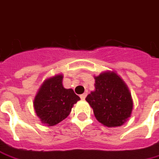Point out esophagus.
I'll return each mask as SVG.
<instances>
[{"mask_svg":"<svg viewBox=\"0 0 159 159\" xmlns=\"http://www.w3.org/2000/svg\"><path fill=\"white\" fill-rule=\"evenodd\" d=\"M86 97H87V94L85 93V94H82V95H80V98L82 99V100H85L86 99Z\"/></svg>","mask_w":159,"mask_h":159,"instance_id":"1","label":"esophagus"}]
</instances>
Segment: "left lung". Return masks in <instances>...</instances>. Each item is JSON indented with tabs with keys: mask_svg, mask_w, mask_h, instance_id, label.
Here are the masks:
<instances>
[{
	"mask_svg": "<svg viewBox=\"0 0 159 159\" xmlns=\"http://www.w3.org/2000/svg\"><path fill=\"white\" fill-rule=\"evenodd\" d=\"M95 91L86 100L92 107L96 119L103 125H122L131 116L133 100L123 80L114 71H104L95 77Z\"/></svg>",
	"mask_w": 159,
	"mask_h": 159,
	"instance_id": "1",
	"label": "left lung"
}]
</instances>
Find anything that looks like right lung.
I'll return each mask as SVG.
<instances>
[{
	"label": "right lung",
	"mask_w": 159,
	"mask_h": 159,
	"mask_svg": "<svg viewBox=\"0 0 159 159\" xmlns=\"http://www.w3.org/2000/svg\"><path fill=\"white\" fill-rule=\"evenodd\" d=\"M63 75L58 74L46 80L34 98L35 112L41 123L52 126L66 119L73 104L80 98L71 89L63 87Z\"/></svg>",
	"instance_id": "obj_1"
}]
</instances>
